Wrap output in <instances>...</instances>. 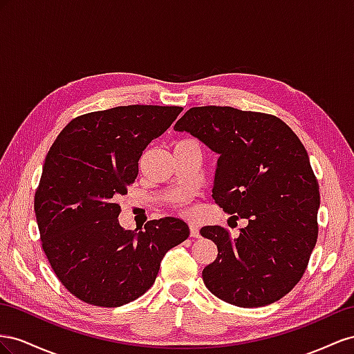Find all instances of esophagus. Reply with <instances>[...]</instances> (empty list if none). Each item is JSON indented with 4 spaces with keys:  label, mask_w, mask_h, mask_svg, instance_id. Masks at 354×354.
Wrapping results in <instances>:
<instances>
[{
    "label": "esophagus",
    "mask_w": 354,
    "mask_h": 354,
    "mask_svg": "<svg viewBox=\"0 0 354 354\" xmlns=\"http://www.w3.org/2000/svg\"><path fill=\"white\" fill-rule=\"evenodd\" d=\"M189 234L191 237H200V228L196 224H189Z\"/></svg>",
    "instance_id": "1"
}]
</instances>
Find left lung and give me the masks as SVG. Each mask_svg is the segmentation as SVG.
Listing matches in <instances>:
<instances>
[{"label":"left lung","mask_w":354,"mask_h":354,"mask_svg":"<svg viewBox=\"0 0 354 354\" xmlns=\"http://www.w3.org/2000/svg\"><path fill=\"white\" fill-rule=\"evenodd\" d=\"M174 129L219 154L212 197L231 219L248 221L236 239L221 225L200 230L218 248L203 270L206 288L245 308L283 298L319 234V183L299 138L276 115L215 105L189 108Z\"/></svg>","instance_id":"left-lung-1"}]
</instances>
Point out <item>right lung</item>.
<instances>
[{"label": "right lung", "mask_w": 354, "mask_h": 354, "mask_svg": "<svg viewBox=\"0 0 354 354\" xmlns=\"http://www.w3.org/2000/svg\"><path fill=\"white\" fill-rule=\"evenodd\" d=\"M183 106L127 105L78 115L46 156L34 209L41 248L56 277L90 306L120 307L153 286L165 254L189 236L184 221L123 230L117 200L138 176L151 140Z\"/></svg>", "instance_id": "obj_1"}]
</instances>
